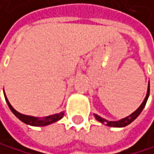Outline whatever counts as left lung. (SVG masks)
I'll list each match as a JSON object with an SVG mask.
<instances>
[{"mask_svg":"<svg viewBox=\"0 0 154 154\" xmlns=\"http://www.w3.org/2000/svg\"><path fill=\"white\" fill-rule=\"evenodd\" d=\"M149 87H148L147 96H146V98H145L144 101L142 103V104H141V105L139 106V107H138V109L136 110V111H134V112H133L132 114H131V115L128 116L126 118H124V119L120 120V121H117V122H111V121H107V120H105V119H103V118L100 117V116H98V115H95V117H96L97 120L99 121V122H100L101 124H103V125H105L114 126V128H123V126H125V125H129L131 122H133V121L139 116V114H140L141 112H142V110L144 109L146 103H147V100H148V99H149Z\"/></svg>","mask_w":154,"mask_h":154,"instance_id":"8db88e82","label":"left lung"}]
</instances>
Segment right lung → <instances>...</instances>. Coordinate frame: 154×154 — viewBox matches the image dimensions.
Segmentation results:
<instances>
[{"instance_id":"1","label":"right lung","mask_w":154,"mask_h":154,"mask_svg":"<svg viewBox=\"0 0 154 154\" xmlns=\"http://www.w3.org/2000/svg\"><path fill=\"white\" fill-rule=\"evenodd\" d=\"M5 100H6L7 105H8L9 109L12 111V113H13L20 121H22V122L26 124V125H33V126H44V125H51V124L56 122V121L60 120L64 116V113L63 112H60L58 114H54V115H51V116H48V117L43 118V119L35 118V117H32V116L23 115V114H21L19 112H17V111L13 107H12L11 104L9 103L8 100H7V98H6V96H5Z\"/></svg>"}]
</instances>
